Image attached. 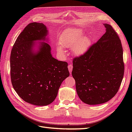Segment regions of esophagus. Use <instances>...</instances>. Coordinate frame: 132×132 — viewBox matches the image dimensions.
<instances>
[{"instance_id":"34e87169","label":"esophagus","mask_w":132,"mask_h":132,"mask_svg":"<svg viewBox=\"0 0 132 132\" xmlns=\"http://www.w3.org/2000/svg\"><path fill=\"white\" fill-rule=\"evenodd\" d=\"M68 70H69V71L70 74H71V71H72V70H73V65H72V64H69V65H68Z\"/></svg>"}]
</instances>
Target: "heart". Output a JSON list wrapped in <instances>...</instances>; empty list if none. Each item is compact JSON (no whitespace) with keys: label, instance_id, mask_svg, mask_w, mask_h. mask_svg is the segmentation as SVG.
I'll list each match as a JSON object with an SVG mask.
<instances>
[{"label":"heart","instance_id":"b5f03b06","mask_svg":"<svg viewBox=\"0 0 132 132\" xmlns=\"http://www.w3.org/2000/svg\"><path fill=\"white\" fill-rule=\"evenodd\" d=\"M84 31L81 29H71L64 32L60 38L59 42L61 46L57 47V52L60 54H64L65 51L63 47H71L74 54L80 55L88 49L90 45V39L84 36Z\"/></svg>","mask_w":132,"mask_h":132}]
</instances>
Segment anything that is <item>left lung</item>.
I'll return each mask as SVG.
<instances>
[{
	"mask_svg": "<svg viewBox=\"0 0 132 132\" xmlns=\"http://www.w3.org/2000/svg\"><path fill=\"white\" fill-rule=\"evenodd\" d=\"M106 32L86 52L73 61L72 76L77 93L88 105L105 103L118 92L125 65L121 41L113 27L104 23Z\"/></svg>",
	"mask_w": 132,
	"mask_h": 132,
	"instance_id": "obj_1",
	"label": "left lung"
}]
</instances>
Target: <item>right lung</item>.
<instances>
[{"label": "right lung", "instance_id": "obj_1", "mask_svg": "<svg viewBox=\"0 0 132 132\" xmlns=\"http://www.w3.org/2000/svg\"><path fill=\"white\" fill-rule=\"evenodd\" d=\"M42 23L32 22L19 35L10 55L11 80L14 90L23 100L36 106L54 101L59 87L69 76L66 62L58 61L51 54ZM39 42L38 49L33 48Z\"/></svg>", "mask_w": 132, "mask_h": 132}]
</instances>
